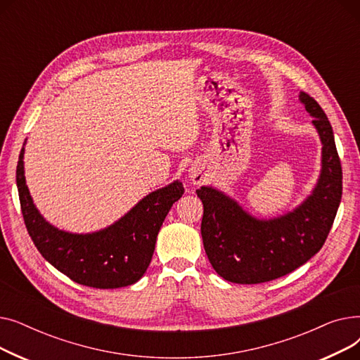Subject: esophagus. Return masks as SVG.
<instances>
[{
    "mask_svg": "<svg viewBox=\"0 0 360 360\" xmlns=\"http://www.w3.org/2000/svg\"><path fill=\"white\" fill-rule=\"evenodd\" d=\"M190 175H191V179H193L194 184H201L205 179L204 172H202V170H200V167H193Z\"/></svg>",
    "mask_w": 360,
    "mask_h": 360,
    "instance_id": "1",
    "label": "esophagus"
}]
</instances>
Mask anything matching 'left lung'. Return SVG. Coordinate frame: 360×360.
<instances>
[{"label":"left lung","mask_w":360,"mask_h":360,"mask_svg":"<svg viewBox=\"0 0 360 360\" xmlns=\"http://www.w3.org/2000/svg\"><path fill=\"white\" fill-rule=\"evenodd\" d=\"M300 101L314 117L323 141V170L314 194L286 216L257 220L213 190L201 186L197 195L204 205L201 236L209 261L219 276L239 285H257L295 271L311 259L331 231L342 201L343 172L331 124L308 93Z\"/></svg>","instance_id":"obj_1"}]
</instances>
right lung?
Returning a JSON list of instances; mask_svg holds the SVG:
<instances>
[{
	"label": "right lung",
	"instance_id": "right-lung-1",
	"mask_svg": "<svg viewBox=\"0 0 360 360\" xmlns=\"http://www.w3.org/2000/svg\"><path fill=\"white\" fill-rule=\"evenodd\" d=\"M15 181L29 236L42 257L79 285L117 289L139 281L155 252L156 238L170 207L184 194L181 182L148 194L108 229L74 235L55 229L37 213L29 195L23 170V148Z\"/></svg>",
	"mask_w": 360,
	"mask_h": 360
}]
</instances>
